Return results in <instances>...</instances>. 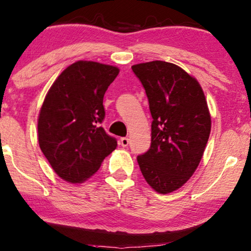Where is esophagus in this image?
<instances>
[{
    "instance_id": "esophagus-1",
    "label": "esophagus",
    "mask_w": 251,
    "mask_h": 251,
    "mask_svg": "<svg viewBox=\"0 0 251 251\" xmlns=\"http://www.w3.org/2000/svg\"><path fill=\"white\" fill-rule=\"evenodd\" d=\"M128 143H129L128 137H122V139H121V144H122V147L126 148L127 146H128Z\"/></svg>"
}]
</instances>
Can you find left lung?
<instances>
[{
    "label": "left lung",
    "instance_id": "left-lung-1",
    "mask_svg": "<svg viewBox=\"0 0 251 251\" xmlns=\"http://www.w3.org/2000/svg\"><path fill=\"white\" fill-rule=\"evenodd\" d=\"M132 69L153 119L150 149L137 162L148 184L166 195L184 185L199 166L211 128L209 109L199 82L181 67L156 60Z\"/></svg>",
    "mask_w": 251,
    "mask_h": 251
}]
</instances>
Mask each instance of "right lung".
<instances>
[{"label": "right lung", "instance_id": "obj_1", "mask_svg": "<svg viewBox=\"0 0 251 251\" xmlns=\"http://www.w3.org/2000/svg\"><path fill=\"white\" fill-rule=\"evenodd\" d=\"M118 74L115 66L80 60L60 74L44 99L38 144L56 175L67 182L86 181L117 147L100 124L104 93Z\"/></svg>", "mask_w": 251, "mask_h": 251}]
</instances>
